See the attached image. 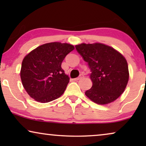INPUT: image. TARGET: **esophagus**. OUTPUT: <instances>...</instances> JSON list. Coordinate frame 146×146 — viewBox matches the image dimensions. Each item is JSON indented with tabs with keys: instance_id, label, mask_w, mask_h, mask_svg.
Wrapping results in <instances>:
<instances>
[{
	"instance_id": "34e87169",
	"label": "esophagus",
	"mask_w": 146,
	"mask_h": 146,
	"mask_svg": "<svg viewBox=\"0 0 146 146\" xmlns=\"http://www.w3.org/2000/svg\"><path fill=\"white\" fill-rule=\"evenodd\" d=\"M83 78V76L82 75H80V76L79 77H78V78H74V80L75 81H76V80H80V79H82Z\"/></svg>"
}]
</instances>
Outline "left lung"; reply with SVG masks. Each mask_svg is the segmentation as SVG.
I'll return each instance as SVG.
<instances>
[{
	"label": "left lung",
	"instance_id": "obj_1",
	"mask_svg": "<svg viewBox=\"0 0 146 146\" xmlns=\"http://www.w3.org/2000/svg\"><path fill=\"white\" fill-rule=\"evenodd\" d=\"M75 47L92 72V86L86 92V96L101 105L118 98L129 80L128 66L123 55L101 43H82Z\"/></svg>",
	"mask_w": 146,
	"mask_h": 146
}]
</instances>
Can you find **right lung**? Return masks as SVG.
<instances>
[{"mask_svg":"<svg viewBox=\"0 0 146 146\" xmlns=\"http://www.w3.org/2000/svg\"><path fill=\"white\" fill-rule=\"evenodd\" d=\"M74 49L73 45L67 43H46L24 58L21 78L24 88L32 98L47 103L63 94L70 78L61 64Z\"/></svg>","mask_w":146,"mask_h":146,"instance_id":"obj_1","label":"right lung"}]
</instances>
